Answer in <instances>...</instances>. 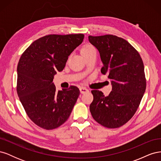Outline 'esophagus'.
Masks as SVG:
<instances>
[{
    "mask_svg": "<svg viewBox=\"0 0 161 161\" xmlns=\"http://www.w3.org/2000/svg\"><path fill=\"white\" fill-rule=\"evenodd\" d=\"M80 91L82 94H84V93H86V92H88L89 90L86 88H85V87H80Z\"/></svg>",
    "mask_w": 161,
    "mask_h": 161,
    "instance_id": "1",
    "label": "esophagus"
}]
</instances>
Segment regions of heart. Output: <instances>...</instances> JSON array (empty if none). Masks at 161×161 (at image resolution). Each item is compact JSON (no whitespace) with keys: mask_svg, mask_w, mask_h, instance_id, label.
<instances>
[{"mask_svg":"<svg viewBox=\"0 0 161 161\" xmlns=\"http://www.w3.org/2000/svg\"><path fill=\"white\" fill-rule=\"evenodd\" d=\"M96 51L95 47L93 46H92L91 45H85V46L82 47V48L81 49V54L82 56L87 54V53H89L92 52H95Z\"/></svg>","mask_w":161,"mask_h":161,"instance_id":"b5f03b06","label":"heart"}]
</instances>
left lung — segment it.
Segmentation results:
<instances>
[{
	"instance_id": "8db88e82",
	"label": "left lung",
	"mask_w": 161,
	"mask_h": 161,
	"mask_svg": "<svg viewBox=\"0 0 161 161\" xmlns=\"http://www.w3.org/2000/svg\"><path fill=\"white\" fill-rule=\"evenodd\" d=\"M98 50L103 66L101 72L111 79L112 91L105 96L92 90L90 111L104 127L117 128L132 118L146 90L143 61L139 53L124 39L113 35L89 36Z\"/></svg>"
}]
</instances>
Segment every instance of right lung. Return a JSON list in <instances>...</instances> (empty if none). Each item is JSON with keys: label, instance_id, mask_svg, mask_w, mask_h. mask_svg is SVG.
Segmentation results:
<instances>
[{"label": "right lung", "instance_id": "1", "mask_svg": "<svg viewBox=\"0 0 161 161\" xmlns=\"http://www.w3.org/2000/svg\"><path fill=\"white\" fill-rule=\"evenodd\" d=\"M84 37L81 33L43 36L34 41L19 59L17 94L29 118L40 128L55 129L69 118L80 91L71 86L57 91L53 79Z\"/></svg>", "mask_w": 161, "mask_h": 161}]
</instances>
